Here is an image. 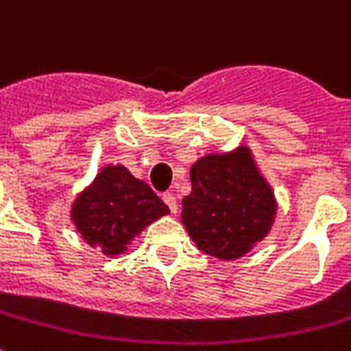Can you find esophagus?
<instances>
[{
  "mask_svg": "<svg viewBox=\"0 0 351 351\" xmlns=\"http://www.w3.org/2000/svg\"><path fill=\"white\" fill-rule=\"evenodd\" d=\"M163 201L167 203V207L171 209V213H176L178 210V205H176V197L173 193H163Z\"/></svg>",
  "mask_w": 351,
  "mask_h": 351,
  "instance_id": "obj_1",
  "label": "esophagus"
}]
</instances>
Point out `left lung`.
Instances as JSON below:
<instances>
[{"label":"left lung","mask_w":351,"mask_h":351,"mask_svg":"<svg viewBox=\"0 0 351 351\" xmlns=\"http://www.w3.org/2000/svg\"><path fill=\"white\" fill-rule=\"evenodd\" d=\"M190 180L182 224L199 251L234 261L266 237L278 205L245 146L197 159Z\"/></svg>","instance_id":"left-lung-1"}]
</instances>
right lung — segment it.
<instances>
[{
	"mask_svg": "<svg viewBox=\"0 0 351 351\" xmlns=\"http://www.w3.org/2000/svg\"><path fill=\"white\" fill-rule=\"evenodd\" d=\"M163 215H169L167 205L123 165L102 169L72 207L75 230L108 256L127 251L134 237Z\"/></svg>",
	"mask_w": 351,
	"mask_h": 351,
	"instance_id": "obj_1",
	"label": "right lung"
}]
</instances>
